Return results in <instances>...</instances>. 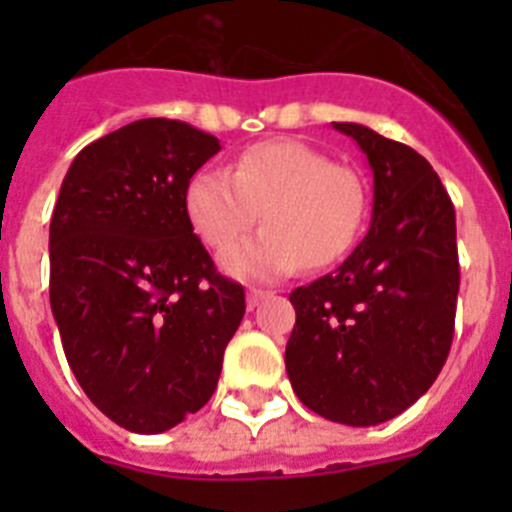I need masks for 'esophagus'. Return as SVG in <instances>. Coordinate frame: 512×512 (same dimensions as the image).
Wrapping results in <instances>:
<instances>
[{"mask_svg":"<svg viewBox=\"0 0 512 512\" xmlns=\"http://www.w3.org/2000/svg\"><path fill=\"white\" fill-rule=\"evenodd\" d=\"M266 297H269V292H264V289H248L246 292L248 310H256V307L261 305V300H266Z\"/></svg>","mask_w":512,"mask_h":512,"instance_id":"obj_1","label":"esophagus"}]
</instances>
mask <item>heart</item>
<instances>
[{
	"label": "heart",
	"instance_id": "1",
	"mask_svg": "<svg viewBox=\"0 0 512 512\" xmlns=\"http://www.w3.org/2000/svg\"><path fill=\"white\" fill-rule=\"evenodd\" d=\"M184 205L210 248H225L256 220L266 228L223 253V269L241 279H279L297 266L320 269L354 246L366 220V187L354 169L330 164L300 140H264L246 148L235 171L205 166L189 179Z\"/></svg>",
	"mask_w": 512,
	"mask_h": 512
}]
</instances>
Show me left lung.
I'll list each match as a JSON object with an SVG mask.
<instances>
[{
	"instance_id": "left-lung-1",
	"label": "left lung",
	"mask_w": 512,
	"mask_h": 512,
	"mask_svg": "<svg viewBox=\"0 0 512 512\" xmlns=\"http://www.w3.org/2000/svg\"><path fill=\"white\" fill-rule=\"evenodd\" d=\"M374 174L372 228L325 277L297 287L284 361L302 405L343 425H377L436 382L454 338L456 212L433 166L366 125L333 122Z\"/></svg>"
}]
</instances>
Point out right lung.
<instances>
[{"mask_svg": "<svg viewBox=\"0 0 512 512\" xmlns=\"http://www.w3.org/2000/svg\"><path fill=\"white\" fill-rule=\"evenodd\" d=\"M220 151L187 122L146 117L74 158L51 217V310L89 400L164 433L212 397L246 312L194 235L184 192Z\"/></svg>", "mask_w": 512, "mask_h": 512, "instance_id": "obj_1", "label": "right lung"}]
</instances>
